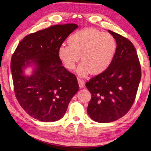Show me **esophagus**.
Masks as SVG:
<instances>
[{
    "label": "esophagus",
    "mask_w": 151,
    "mask_h": 151,
    "mask_svg": "<svg viewBox=\"0 0 151 151\" xmlns=\"http://www.w3.org/2000/svg\"><path fill=\"white\" fill-rule=\"evenodd\" d=\"M78 84H79L80 88H83L84 86H85V82H84L83 80L81 78H78Z\"/></svg>",
    "instance_id": "34e87169"
}]
</instances>
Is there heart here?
<instances>
[{
	"mask_svg": "<svg viewBox=\"0 0 151 151\" xmlns=\"http://www.w3.org/2000/svg\"><path fill=\"white\" fill-rule=\"evenodd\" d=\"M68 42L69 45L58 47V58L66 68L73 70L82 57L77 69L80 76L91 73L98 75L106 71L116 51V42L111 33L93 28L76 31L68 38Z\"/></svg>",
	"mask_w": 151,
	"mask_h": 151,
	"instance_id": "b5f03b06",
	"label": "heart"
}]
</instances>
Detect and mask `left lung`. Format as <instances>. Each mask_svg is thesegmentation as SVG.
Returning a JSON list of instances; mask_svg holds the SVG:
<instances>
[{
    "mask_svg": "<svg viewBox=\"0 0 151 151\" xmlns=\"http://www.w3.org/2000/svg\"><path fill=\"white\" fill-rule=\"evenodd\" d=\"M116 42V51L109 68L86 82L91 94L87 111L94 121L118 120L134 104L142 76L136 49L125 37L108 30Z\"/></svg>",
    "mask_w": 151,
    "mask_h": 151,
    "instance_id": "obj_1",
    "label": "left lung"
}]
</instances>
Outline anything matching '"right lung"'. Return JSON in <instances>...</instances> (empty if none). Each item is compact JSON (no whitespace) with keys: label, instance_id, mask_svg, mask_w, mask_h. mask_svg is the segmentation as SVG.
Instances as JSON below:
<instances>
[{"label":"right lung","instance_id":"add662e5","mask_svg":"<svg viewBox=\"0 0 151 151\" xmlns=\"http://www.w3.org/2000/svg\"><path fill=\"white\" fill-rule=\"evenodd\" d=\"M78 27L75 24H57L27 35L12 55L17 99L28 114L39 121L60 119L79 89L76 76L62 66L58 56V47ZM31 63L36 68L32 76L26 77L23 69Z\"/></svg>","mask_w":151,"mask_h":151}]
</instances>
